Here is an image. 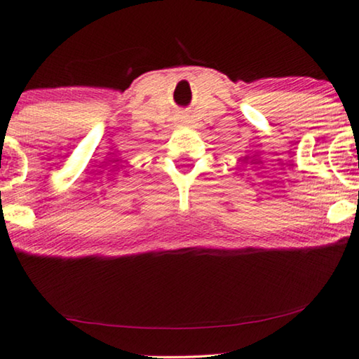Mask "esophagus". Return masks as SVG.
Wrapping results in <instances>:
<instances>
[{
    "label": "esophagus",
    "mask_w": 359,
    "mask_h": 359,
    "mask_svg": "<svg viewBox=\"0 0 359 359\" xmlns=\"http://www.w3.org/2000/svg\"><path fill=\"white\" fill-rule=\"evenodd\" d=\"M180 119H182V121H184V119H185V116H182V117H180Z\"/></svg>",
    "instance_id": "34e87169"
}]
</instances>
